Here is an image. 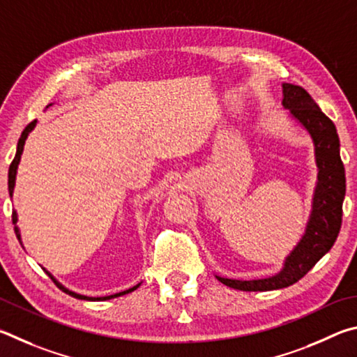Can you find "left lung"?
<instances>
[{
    "label": "left lung",
    "mask_w": 357,
    "mask_h": 357,
    "mask_svg": "<svg viewBox=\"0 0 357 357\" xmlns=\"http://www.w3.org/2000/svg\"><path fill=\"white\" fill-rule=\"evenodd\" d=\"M282 89V105L309 131L315 144L318 183L314 208L303 240L287 257L284 270L276 276L257 280H235L216 276L224 285L235 290L266 291L284 289L298 282L334 246L342 227V205L347 183L335 125L318 108L315 100L301 86L285 83Z\"/></svg>",
    "instance_id": "1"
}]
</instances>
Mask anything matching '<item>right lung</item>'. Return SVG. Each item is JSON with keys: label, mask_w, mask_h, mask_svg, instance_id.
Wrapping results in <instances>:
<instances>
[{"label": "right lung", "mask_w": 357, "mask_h": 357, "mask_svg": "<svg viewBox=\"0 0 357 357\" xmlns=\"http://www.w3.org/2000/svg\"><path fill=\"white\" fill-rule=\"evenodd\" d=\"M36 122L37 121H33V122H29L28 125H26V128L23 130V133H22V136H20V139H18V144H17V153H15V158L12 160V162H10V166H9V180H8V188H9V196L12 197V192H14V186H15V175H17V167H18V162H20V156H22V152H23V146H24V141H26V137H28V135L31 133V130H33L34 127H36ZM12 222L14 224H17V213L14 211V213H12ZM14 230H15V235H17V238H18V241H20V234H18V227L15 226L14 227ZM22 243V241H20ZM48 276L52 278V280L53 282L59 287V289L64 291V293H67V295H70V296H73V298H78V299H86V301H105V299H111V298H117V296H122V295H127V293H130V291H133V290H136L137 287H139V284L137 285H135V287H131V289H128V290H125V291H121V293H116V295H109V296H102V298H91V296H84V295H78V293H75V291H70V290H67L66 287H62L61 284H58L54 280V278L52 276V274L48 273Z\"/></svg>", "instance_id": "add662e5"}]
</instances>
